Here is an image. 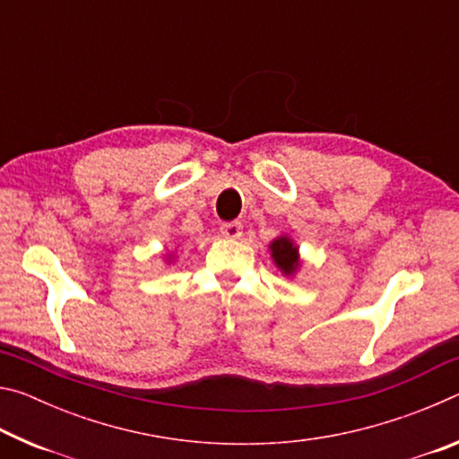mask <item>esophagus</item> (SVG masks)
<instances>
[{"mask_svg": "<svg viewBox=\"0 0 459 459\" xmlns=\"http://www.w3.org/2000/svg\"><path fill=\"white\" fill-rule=\"evenodd\" d=\"M221 235L224 238H240V235H243V227H240V222H224L221 227Z\"/></svg>", "mask_w": 459, "mask_h": 459, "instance_id": "1", "label": "esophagus"}]
</instances>
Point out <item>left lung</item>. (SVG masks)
Wrapping results in <instances>:
<instances>
[{
	"instance_id": "left-lung-1",
	"label": "left lung",
	"mask_w": 459,
	"mask_h": 459,
	"mask_svg": "<svg viewBox=\"0 0 459 459\" xmlns=\"http://www.w3.org/2000/svg\"><path fill=\"white\" fill-rule=\"evenodd\" d=\"M269 253L271 259L275 263V267L281 271V275L287 279H293L299 273L301 265H304L299 255V247L295 245V240L290 235H279L271 240Z\"/></svg>"
}]
</instances>
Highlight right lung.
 Masks as SVG:
<instances>
[{
  "label": "right lung",
  "mask_w": 459,
  "mask_h": 459,
  "mask_svg": "<svg viewBox=\"0 0 459 459\" xmlns=\"http://www.w3.org/2000/svg\"><path fill=\"white\" fill-rule=\"evenodd\" d=\"M174 257H176L174 251H172V253H168V255H166V261H168V263H172V261H174Z\"/></svg>",
  "instance_id": "right-lung-1"
}]
</instances>
